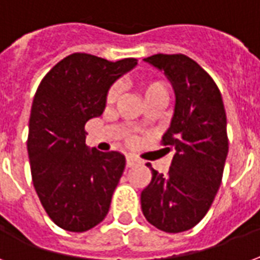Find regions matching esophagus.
Returning a JSON list of instances; mask_svg holds the SVG:
<instances>
[{"label": "esophagus", "instance_id": "1", "mask_svg": "<svg viewBox=\"0 0 260 260\" xmlns=\"http://www.w3.org/2000/svg\"><path fill=\"white\" fill-rule=\"evenodd\" d=\"M137 165V159H134L133 156H127L126 158V166L127 168H133V166H136Z\"/></svg>", "mask_w": 260, "mask_h": 260}]
</instances>
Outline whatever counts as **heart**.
<instances>
[{"instance_id": "b5f03b06", "label": "heart", "mask_w": 260, "mask_h": 260, "mask_svg": "<svg viewBox=\"0 0 260 260\" xmlns=\"http://www.w3.org/2000/svg\"><path fill=\"white\" fill-rule=\"evenodd\" d=\"M138 88L141 91V95H143L145 102L158 100V98H164V100L168 98V87H166L164 81L160 80L143 77L138 81ZM117 95H119V88H117V86H112L107 91L105 100H107V102H113L116 101Z\"/></svg>"}]
</instances>
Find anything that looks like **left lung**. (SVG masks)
<instances>
[{"label": "left lung", "mask_w": 260, "mask_h": 260, "mask_svg": "<svg viewBox=\"0 0 260 260\" xmlns=\"http://www.w3.org/2000/svg\"><path fill=\"white\" fill-rule=\"evenodd\" d=\"M164 70L176 91L172 124L160 145L174 151L168 174L147 164L152 179L141 192L145 219L165 233L197 226L208 213L223 177L229 152L220 90L205 69L183 54L145 58Z\"/></svg>", "instance_id": "obj_1"}]
</instances>
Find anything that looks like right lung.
<instances>
[{
  "label": "right lung",
  "instance_id": "obj_1",
  "mask_svg": "<svg viewBox=\"0 0 260 260\" xmlns=\"http://www.w3.org/2000/svg\"><path fill=\"white\" fill-rule=\"evenodd\" d=\"M137 62L76 52L43 77L29 120L27 152L34 188L56 226L83 233L101 223L124 170V156L86 145V123L100 116L113 81Z\"/></svg>",
  "mask_w": 260,
  "mask_h": 260
}]
</instances>
